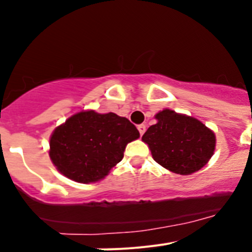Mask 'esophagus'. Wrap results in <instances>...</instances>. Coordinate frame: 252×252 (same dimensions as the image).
<instances>
[{
  "instance_id": "esophagus-1",
  "label": "esophagus",
  "mask_w": 252,
  "mask_h": 252,
  "mask_svg": "<svg viewBox=\"0 0 252 252\" xmlns=\"http://www.w3.org/2000/svg\"><path fill=\"white\" fill-rule=\"evenodd\" d=\"M137 130H139V132H140V135H144V132H145V130H146V125H144V124H141V125H139V126H137Z\"/></svg>"
}]
</instances>
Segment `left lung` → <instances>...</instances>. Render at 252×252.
<instances>
[{
  "instance_id": "left-lung-1",
  "label": "left lung",
  "mask_w": 252,
  "mask_h": 252,
  "mask_svg": "<svg viewBox=\"0 0 252 252\" xmlns=\"http://www.w3.org/2000/svg\"><path fill=\"white\" fill-rule=\"evenodd\" d=\"M155 117L158 122L142 136L154 160L180 175L203 168L215 151V133L201 121L171 110L161 111Z\"/></svg>"
}]
</instances>
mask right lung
<instances>
[{
    "instance_id": "obj_1",
    "label": "right lung",
    "mask_w": 252,
    "mask_h": 252,
    "mask_svg": "<svg viewBox=\"0 0 252 252\" xmlns=\"http://www.w3.org/2000/svg\"><path fill=\"white\" fill-rule=\"evenodd\" d=\"M139 136L136 126L126 117L79 112L55 128L49 155L66 178L91 183L106 177L122 160L126 145Z\"/></svg>"
}]
</instances>
